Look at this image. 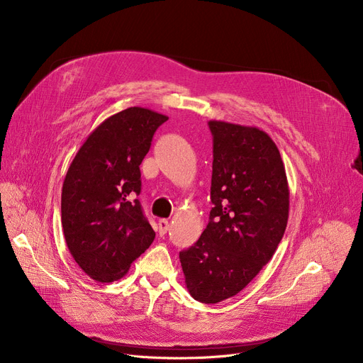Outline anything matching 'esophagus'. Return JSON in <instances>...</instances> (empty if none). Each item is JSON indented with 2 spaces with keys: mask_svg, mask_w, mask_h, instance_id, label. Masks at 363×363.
<instances>
[{
  "mask_svg": "<svg viewBox=\"0 0 363 363\" xmlns=\"http://www.w3.org/2000/svg\"><path fill=\"white\" fill-rule=\"evenodd\" d=\"M159 234L160 235H164L166 233H167V230H169V220L167 219H159Z\"/></svg>",
  "mask_w": 363,
  "mask_h": 363,
  "instance_id": "34e87169",
  "label": "esophagus"
}]
</instances>
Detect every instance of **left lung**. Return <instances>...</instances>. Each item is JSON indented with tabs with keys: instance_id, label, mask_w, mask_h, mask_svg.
Segmentation results:
<instances>
[{
	"instance_id": "1",
	"label": "left lung",
	"mask_w": 363,
	"mask_h": 363,
	"mask_svg": "<svg viewBox=\"0 0 363 363\" xmlns=\"http://www.w3.org/2000/svg\"><path fill=\"white\" fill-rule=\"evenodd\" d=\"M213 172L208 223L179 253L186 289L201 303L238 294L268 263L287 228L290 189L268 133L211 121Z\"/></svg>"
}]
</instances>
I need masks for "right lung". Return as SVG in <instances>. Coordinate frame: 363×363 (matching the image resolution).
Segmentation results:
<instances>
[{"instance_id": "1", "label": "right lung", "mask_w": 363, "mask_h": 363, "mask_svg": "<svg viewBox=\"0 0 363 363\" xmlns=\"http://www.w3.org/2000/svg\"><path fill=\"white\" fill-rule=\"evenodd\" d=\"M167 116L129 107L95 128L76 152L62 189L69 252L99 282L125 277L156 237L140 200V164Z\"/></svg>"}]
</instances>
